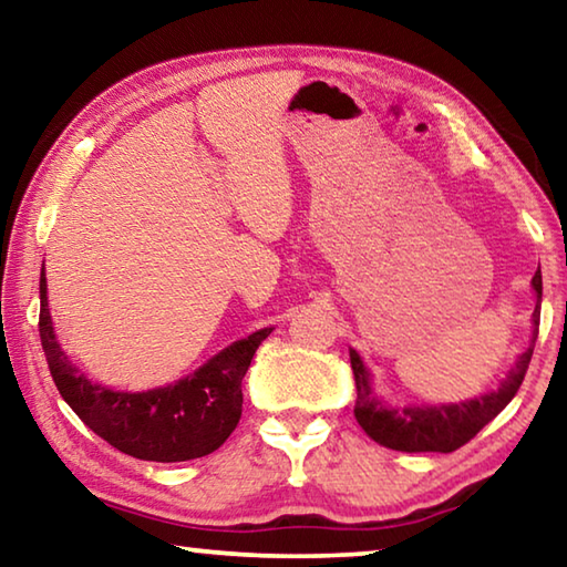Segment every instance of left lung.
Returning a JSON list of instances; mask_svg holds the SVG:
<instances>
[{"mask_svg":"<svg viewBox=\"0 0 567 567\" xmlns=\"http://www.w3.org/2000/svg\"><path fill=\"white\" fill-rule=\"evenodd\" d=\"M533 287L537 292V305L533 312V344L520 358L515 368L507 372L503 385L487 392L483 398L470 402H457V405H440V408H402L392 410L372 395L370 375L364 370L360 354L350 350V364L354 372V385H358V400H354V420L378 445H385L400 453H453V450L470 443L507 402L520 390L527 364L533 358V348L537 340V328H540V297H543V275L540 267L533 277Z\"/></svg>","mask_w":567,"mask_h":567,"instance_id":"left-lung-1","label":"left lung"}]
</instances>
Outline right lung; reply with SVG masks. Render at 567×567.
I'll use <instances>...</instances> for the list:
<instances>
[{"label": "right lung", "mask_w": 567, "mask_h": 567, "mask_svg": "<svg viewBox=\"0 0 567 567\" xmlns=\"http://www.w3.org/2000/svg\"><path fill=\"white\" fill-rule=\"evenodd\" d=\"M40 338L60 395L92 433L120 453L152 463H185L225 443L243 415V378L257 348L272 332L265 328L237 340L195 375L147 392L100 388L66 360L54 338L47 277H40Z\"/></svg>", "instance_id": "obj_1"}]
</instances>
